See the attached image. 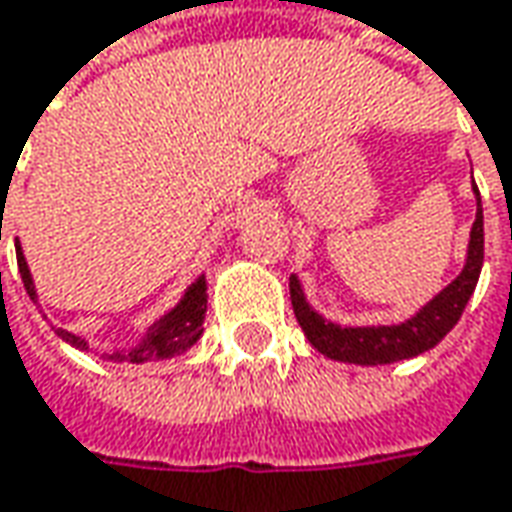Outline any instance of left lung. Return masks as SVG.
Segmentation results:
<instances>
[{"mask_svg": "<svg viewBox=\"0 0 512 512\" xmlns=\"http://www.w3.org/2000/svg\"><path fill=\"white\" fill-rule=\"evenodd\" d=\"M479 196V190H476ZM484 262V216L482 199L479 213L470 230V247H467V265L464 270L444 287L442 293L402 325L390 327H339L325 322L313 307L305 302V293L296 276H290V302L299 325L305 330L310 344L330 359L350 364H390L413 359L424 350L436 347L444 336L462 319L464 305L473 296L479 273Z\"/></svg>", "mask_w": 512, "mask_h": 512, "instance_id": "8db88e82", "label": "left lung"}]
</instances>
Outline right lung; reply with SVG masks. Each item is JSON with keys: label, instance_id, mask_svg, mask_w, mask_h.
I'll list each match as a JSON object with an SVG mask.
<instances>
[{"label": "right lung", "instance_id": "1", "mask_svg": "<svg viewBox=\"0 0 512 512\" xmlns=\"http://www.w3.org/2000/svg\"><path fill=\"white\" fill-rule=\"evenodd\" d=\"M16 262H19V273H22V282H25V290H28V296L36 302V290H33V279H30V270L28 262H25V256H22V250L16 247ZM205 310H207V285L205 279H199V282H193V285L187 287L185 299L179 302V305L170 310L165 319H159L156 325L150 327L148 339L139 344V347H133L128 353H113L110 359L113 362H156V359H170V356H176V353H182L187 350L190 344H196V339L202 336V322H205ZM62 339H68L73 347H85V339L82 336H73L68 330H56Z\"/></svg>", "mask_w": 512, "mask_h": 512}]
</instances>
